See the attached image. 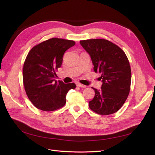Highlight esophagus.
<instances>
[{"instance_id":"obj_1","label":"esophagus","mask_w":155,"mask_h":155,"mask_svg":"<svg viewBox=\"0 0 155 155\" xmlns=\"http://www.w3.org/2000/svg\"><path fill=\"white\" fill-rule=\"evenodd\" d=\"M76 85L78 87H81V88H86L87 87V86L83 85H82V84H81V83H76Z\"/></svg>"}]
</instances>
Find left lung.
I'll use <instances>...</instances> for the list:
<instances>
[{"label": "left lung", "instance_id": "left-lung-1", "mask_svg": "<svg viewBox=\"0 0 155 155\" xmlns=\"http://www.w3.org/2000/svg\"><path fill=\"white\" fill-rule=\"evenodd\" d=\"M90 55L94 70L99 73L101 89L95 92L88 106L101 115H109L118 111L124 104L129 94L131 70L129 60L119 46L102 39L80 41Z\"/></svg>", "mask_w": 155, "mask_h": 155}]
</instances>
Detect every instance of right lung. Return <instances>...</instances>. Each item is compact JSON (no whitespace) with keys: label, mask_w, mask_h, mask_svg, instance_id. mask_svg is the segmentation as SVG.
Here are the masks:
<instances>
[{"label":"right lung","mask_w":155,"mask_h":155,"mask_svg":"<svg viewBox=\"0 0 155 155\" xmlns=\"http://www.w3.org/2000/svg\"><path fill=\"white\" fill-rule=\"evenodd\" d=\"M75 45L74 41L51 38L33 47L22 70L23 83L29 100L35 107L53 111L66 104V96L75 83L56 81V70L61 67L65 51Z\"/></svg>","instance_id":"1"}]
</instances>
